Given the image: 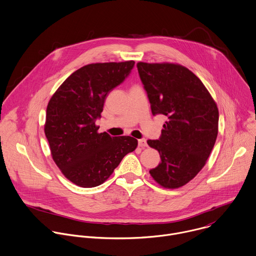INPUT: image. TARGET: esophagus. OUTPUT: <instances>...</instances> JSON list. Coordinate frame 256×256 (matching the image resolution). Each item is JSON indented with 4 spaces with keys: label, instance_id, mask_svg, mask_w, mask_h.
I'll list each match as a JSON object with an SVG mask.
<instances>
[{
    "label": "esophagus",
    "instance_id": "esophagus-1",
    "mask_svg": "<svg viewBox=\"0 0 256 256\" xmlns=\"http://www.w3.org/2000/svg\"><path fill=\"white\" fill-rule=\"evenodd\" d=\"M138 145H139V147H141V148L146 147V146H147V141H146V139H139V140H138Z\"/></svg>",
    "mask_w": 256,
    "mask_h": 256
}]
</instances>
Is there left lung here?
<instances>
[{
    "instance_id": "1",
    "label": "left lung",
    "mask_w": 256,
    "mask_h": 256,
    "mask_svg": "<svg viewBox=\"0 0 256 256\" xmlns=\"http://www.w3.org/2000/svg\"><path fill=\"white\" fill-rule=\"evenodd\" d=\"M152 114L167 117L158 140L159 165L149 172L164 188H179L204 167L218 134V108L200 79L172 63L137 64Z\"/></svg>"
}]
</instances>
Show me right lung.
Instances as JSON below:
<instances>
[{
	"instance_id": "obj_1",
	"label": "right lung",
	"mask_w": 256,
	"mask_h": 256,
	"mask_svg": "<svg viewBox=\"0 0 256 256\" xmlns=\"http://www.w3.org/2000/svg\"><path fill=\"white\" fill-rule=\"evenodd\" d=\"M134 61L86 65L71 74L47 106L45 134L53 160L74 184L91 188L105 182L138 141L98 133L107 95L130 74Z\"/></svg>"
}]
</instances>
